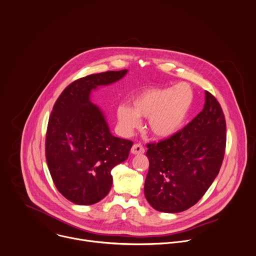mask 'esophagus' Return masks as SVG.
Returning <instances> with one entry per match:
<instances>
[{"mask_svg": "<svg viewBox=\"0 0 256 256\" xmlns=\"http://www.w3.org/2000/svg\"><path fill=\"white\" fill-rule=\"evenodd\" d=\"M132 154H144V148L140 144H136L132 146Z\"/></svg>", "mask_w": 256, "mask_h": 256, "instance_id": "esophagus-1", "label": "esophagus"}]
</instances>
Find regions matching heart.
<instances>
[{"label":"heart","mask_w":256,"mask_h":256,"mask_svg":"<svg viewBox=\"0 0 256 256\" xmlns=\"http://www.w3.org/2000/svg\"><path fill=\"white\" fill-rule=\"evenodd\" d=\"M194 100V90L185 82L175 86L146 88L134 98L132 106L122 104L118 108V120L122 128L130 132L140 124V118H148L152 136L171 138L183 128Z\"/></svg>","instance_id":"1"}]
</instances>
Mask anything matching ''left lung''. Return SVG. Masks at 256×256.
<instances>
[{"mask_svg": "<svg viewBox=\"0 0 256 256\" xmlns=\"http://www.w3.org/2000/svg\"><path fill=\"white\" fill-rule=\"evenodd\" d=\"M226 146V122L217 100L205 92L202 112L173 136L148 144L144 197L160 212L194 206L218 175Z\"/></svg>", "mask_w": 256, "mask_h": 256, "instance_id": "left-lung-1", "label": "left lung"}]
</instances>
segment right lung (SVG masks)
<instances>
[{"label":"right lung","instance_id":"1","mask_svg":"<svg viewBox=\"0 0 256 256\" xmlns=\"http://www.w3.org/2000/svg\"><path fill=\"white\" fill-rule=\"evenodd\" d=\"M128 73L106 71L79 78L56 100L49 118L45 154L57 190L76 205L104 199L112 185V170L128 158L132 142L110 134L102 110L90 100L92 90Z\"/></svg>","mask_w":256,"mask_h":256}]
</instances>
